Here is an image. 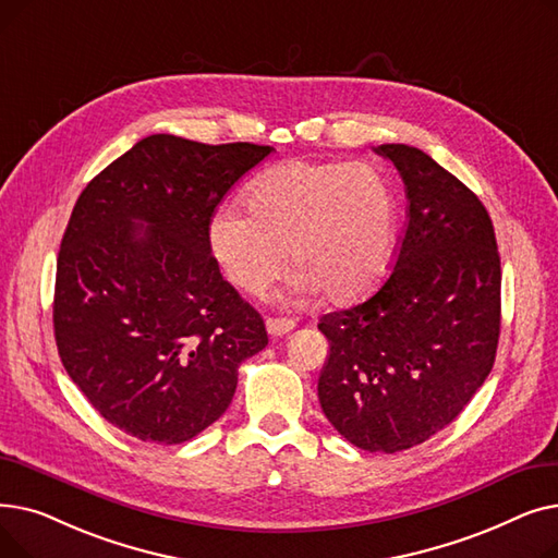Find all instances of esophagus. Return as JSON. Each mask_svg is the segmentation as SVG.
I'll use <instances>...</instances> for the list:
<instances>
[{"instance_id":"esophagus-1","label":"esophagus","mask_w":558,"mask_h":558,"mask_svg":"<svg viewBox=\"0 0 558 558\" xmlns=\"http://www.w3.org/2000/svg\"><path fill=\"white\" fill-rule=\"evenodd\" d=\"M294 328H296V324L289 318H267V330L271 337H284Z\"/></svg>"}]
</instances>
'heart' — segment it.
<instances>
[{
	"mask_svg": "<svg viewBox=\"0 0 558 558\" xmlns=\"http://www.w3.org/2000/svg\"><path fill=\"white\" fill-rule=\"evenodd\" d=\"M251 216L223 205L208 238L228 280L262 294L287 267L303 294L360 301L385 278L398 223V203L385 171L371 162L287 160L253 181Z\"/></svg>",
	"mask_w": 558,
	"mask_h": 558,
	"instance_id": "1",
	"label": "heart"
}]
</instances>
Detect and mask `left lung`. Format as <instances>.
Here are the masks:
<instances>
[{
    "instance_id": "1",
    "label": "left lung",
    "mask_w": 558,
    "mask_h": 558,
    "mask_svg": "<svg viewBox=\"0 0 558 558\" xmlns=\"http://www.w3.org/2000/svg\"><path fill=\"white\" fill-rule=\"evenodd\" d=\"M402 175L407 228L396 267L368 301L320 316L330 355L318 402L368 452L421 446L488 377L500 339L502 269L484 203L425 151L383 144Z\"/></svg>"
}]
</instances>
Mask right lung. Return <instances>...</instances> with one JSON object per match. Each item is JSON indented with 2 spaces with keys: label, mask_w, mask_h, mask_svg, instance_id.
Returning <instances> with one entry per match:
<instances>
[{
  "label": "right lung",
  "mask_w": 558,
  "mask_h": 558,
  "mask_svg": "<svg viewBox=\"0 0 558 558\" xmlns=\"http://www.w3.org/2000/svg\"><path fill=\"white\" fill-rule=\"evenodd\" d=\"M274 149L140 140L81 192L56 264L53 335L72 383L140 441L185 444L269 343L262 316L213 257L226 192Z\"/></svg>",
  "instance_id": "1"
}]
</instances>
